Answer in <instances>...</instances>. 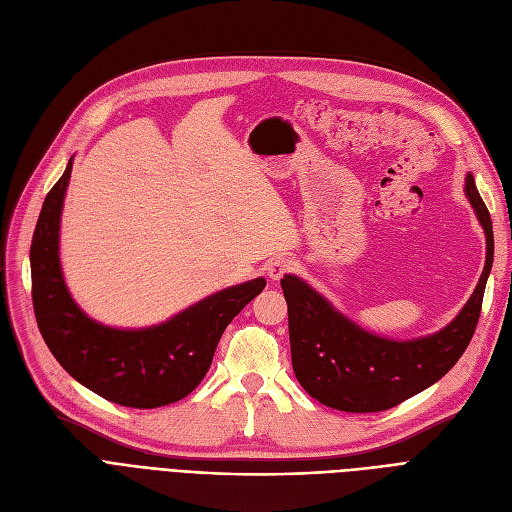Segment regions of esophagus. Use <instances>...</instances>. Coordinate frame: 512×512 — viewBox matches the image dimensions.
<instances>
[{
	"instance_id": "obj_1",
	"label": "esophagus",
	"mask_w": 512,
	"mask_h": 512,
	"mask_svg": "<svg viewBox=\"0 0 512 512\" xmlns=\"http://www.w3.org/2000/svg\"><path fill=\"white\" fill-rule=\"evenodd\" d=\"M288 271H292V260H288V258L277 256V258H271V262L267 264V275L273 281H279Z\"/></svg>"
}]
</instances>
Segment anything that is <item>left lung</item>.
Instances as JSON below:
<instances>
[{
  "label": "left lung",
  "mask_w": 512,
  "mask_h": 512,
  "mask_svg": "<svg viewBox=\"0 0 512 512\" xmlns=\"http://www.w3.org/2000/svg\"><path fill=\"white\" fill-rule=\"evenodd\" d=\"M464 192L485 233V267L466 305L445 328L409 341L381 337L341 313L305 279L290 273L281 279L292 368L311 398L345 413L385 411L424 392L462 358L479 322L493 264L491 218L472 173H466Z\"/></svg>",
  "instance_id": "8db88e82"
}]
</instances>
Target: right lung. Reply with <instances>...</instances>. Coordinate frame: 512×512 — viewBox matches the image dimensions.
I'll return each mask as SVG.
<instances>
[{
    "mask_svg": "<svg viewBox=\"0 0 512 512\" xmlns=\"http://www.w3.org/2000/svg\"><path fill=\"white\" fill-rule=\"evenodd\" d=\"M72 165L69 158L61 180L46 195L31 241L33 311L42 337L67 373L105 400L133 409L178 402L203 381L224 328L264 290L267 279L209 294L146 328H114L93 320L69 294L59 256Z\"/></svg>",
    "mask_w": 512,
    "mask_h": 512,
    "instance_id": "1",
    "label": "right lung"
}]
</instances>
